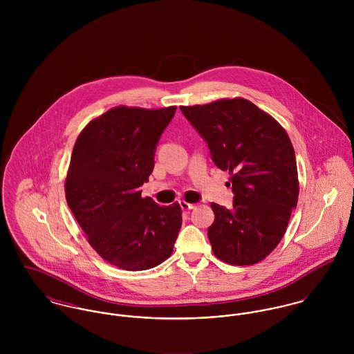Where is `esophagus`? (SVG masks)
Returning <instances> with one entry per match:
<instances>
[{
    "instance_id": "esophagus-1",
    "label": "esophagus",
    "mask_w": 354,
    "mask_h": 354,
    "mask_svg": "<svg viewBox=\"0 0 354 354\" xmlns=\"http://www.w3.org/2000/svg\"><path fill=\"white\" fill-rule=\"evenodd\" d=\"M180 205H181V208H183V209H194V208L196 207L195 204H192V203L185 202V201L180 202Z\"/></svg>"
}]
</instances>
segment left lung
Here are the masks:
<instances>
[{
  "label": "left lung",
  "mask_w": 354,
  "mask_h": 354,
  "mask_svg": "<svg viewBox=\"0 0 354 354\" xmlns=\"http://www.w3.org/2000/svg\"><path fill=\"white\" fill-rule=\"evenodd\" d=\"M180 109L207 142L214 163L230 174L233 207L211 203L212 252L233 266L261 261L282 240L299 201L296 153L286 131L244 98Z\"/></svg>",
  "instance_id": "1"
}]
</instances>
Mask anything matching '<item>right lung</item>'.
<instances>
[{"label":"right lung","mask_w":354,"mask_h":354,"mask_svg":"<svg viewBox=\"0 0 354 354\" xmlns=\"http://www.w3.org/2000/svg\"><path fill=\"white\" fill-rule=\"evenodd\" d=\"M176 109L113 107L87 124L72 151L66 203L90 245L127 271L165 261L181 229L178 203L159 205L140 191Z\"/></svg>","instance_id":"1"}]
</instances>
